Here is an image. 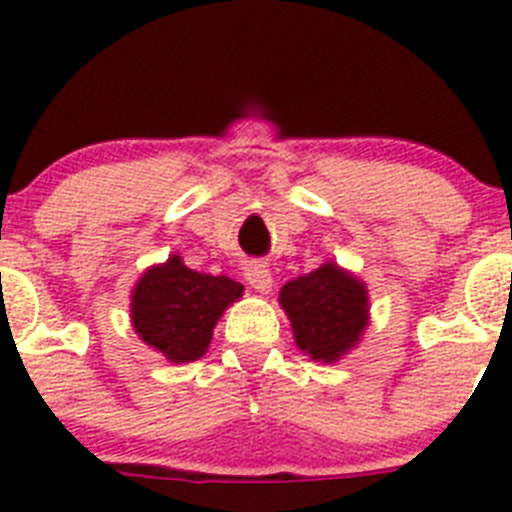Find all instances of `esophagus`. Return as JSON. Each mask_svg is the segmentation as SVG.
I'll list each match as a JSON object with an SVG mask.
<instances>
[{"label": "esophagus", "mask_w": 512, "mask_h": 512, "mask_svg": "<svg viewBox=\"0 0 512 512\" xmlns=\"http://www.w3.org/2000/svg\"><path fill=\"white\" fill-rule=\"evenodd\" d=\"M243 276H246L248 286L253 291H259V294H269L274 289V279H271V271L264 261H248L243 266Z\"/></svg>", "instance_id": "esophagus-1"}]
</instances>
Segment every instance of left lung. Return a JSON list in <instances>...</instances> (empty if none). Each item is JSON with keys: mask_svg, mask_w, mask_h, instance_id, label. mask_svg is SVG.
<instances>
[{"mask_svg": "<svg viewBox=\"0 0 512 512\" xmlns=\"http://www.w3.org/2000/svg\"><path fill=\"white\" fill-rule=\"evenodd\" d=\"M279 304L291 321L296 347L314 362H339L369 326L367 284L334 261L281 286Z\"/></svg>", "mask_w": 512, "mask_h": 512, "instance_id": "left-lung-1", "label": "left lung"}]
</instances>
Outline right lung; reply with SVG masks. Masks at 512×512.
<instances>
[{"mask_svg": "<svg viewBox=\"0 0 512 512\" xmlns=\"http://www.w3.org/2000/svg\"><path fill=\"white\" fill-rule=\"evenodd\" d=\"M243 296L228 276L193 271L178 253L148 266L130 291V321L143 344L173 364L196 362L208 352L223 311Z\"/></svg>", "mask_w": 512, "mask_h": 512, "instance_id": "1", "label": "right lung"}]
</instances>
